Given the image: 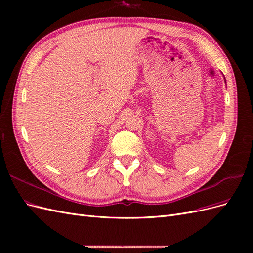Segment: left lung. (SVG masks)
<instances>
[{
    "label": "left lung",
    "mask_w": 253,
    "mask_h": 253,
    "mask_svg": "<svg viewBox=\"0 0 253 253\" xmlns=\"http://www.w3.org/2000/svg\"><path fill=\"white\" fill-rule=\"evenodd\" d=\"M225 81H226V79H225Z\"/></svg>",
    "instance_id": "obj_1"
}]
</instances>
